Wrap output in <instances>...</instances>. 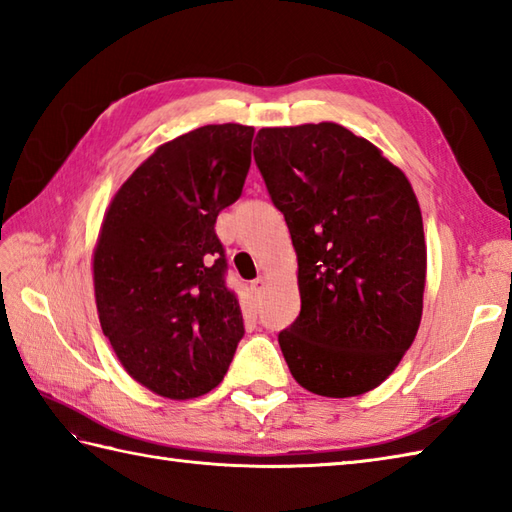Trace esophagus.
<instances>
[{
  "label": "esophagus",
  "instance_id": "esophagus-1",
  "mask_svg": "<svg viewBox=\"0 0 512 512\" xmlns=\"http://www.w3.org/2000/svg\"><path fill=\"white\" fill-rule=\"evenodd\" d=\"M266 288V277H257L253 284H250V290L255 292V295H259V292H262Z\"/></svg>",
  "mask_w": 512,
  "mask_h": 512
}]
</instances>
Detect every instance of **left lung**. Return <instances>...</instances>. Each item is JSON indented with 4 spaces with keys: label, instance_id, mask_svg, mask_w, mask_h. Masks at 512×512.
<instances>
[{
    "label": "left lung",
    "instance_id": "8db88e82",
    "mask_svg": "<svg viewBox=\"0 0 512 512\" xmlns=\"http://www.w3.org/2000/svg\"><path fill=\"white\" fill-rule=\"evenodd\" d=\"M255 162L284 213L301 312L279 332L290 374L312 394L361 396L416 339L427 244L405 173L336 123L264 127Z\"/></svg>",
    "mask_w": 512,
    "mask_h": 512
}]
</instances>
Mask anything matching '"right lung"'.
Listing matches in <instances>:
<instances>
[{
	"label": "right lung",
	"instance_id": "right-lung-1",
	"mask_svg": "<svg viewBox=\"0 0 512 512\" xmlns=\"http://www.w3.org/2000/svg\"><path fill=\"white\" fill-rule=\"evenodd\" d=\"M253 136L224 123L169 140L105 211L92 257L101 328L125 372L158 396L209 394L244 336L215 220L242 195Z\"/></svg>",
	"mask_w": 512,
	"mask_h": 512
}]
</instances>
